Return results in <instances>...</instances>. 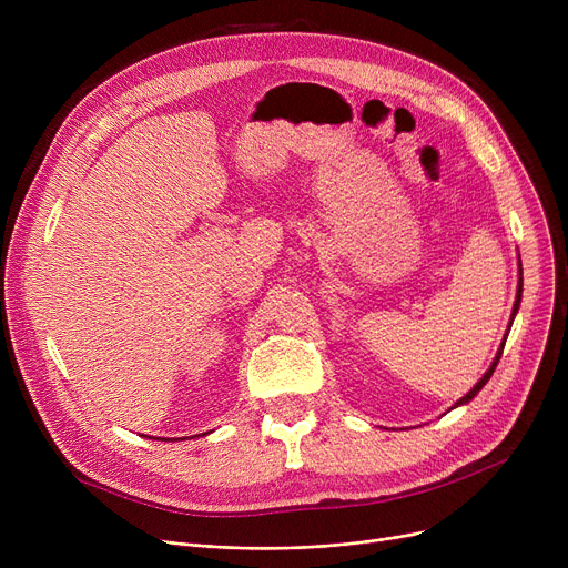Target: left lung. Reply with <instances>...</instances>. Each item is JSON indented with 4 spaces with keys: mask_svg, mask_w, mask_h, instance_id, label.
I'll return each instance as SVG.
<instances>
[{
    "mask_svg": "<svg viewBox=\"0 0 568 568\" xmlns=\"http://www.w3.org/2000/svg\"><path fill=\"white\" fill-rule=\"evenodd\" d=\"M520 300H523V264L518 262V290H516V302H514V311H511V322H509V329H506V334H504V338H501V345H499V349H497V354H495V359H493V364H490V368L484 373V377L476 382L471 389L454 405V407H460V405H467L476 394H479L484 386H486V382L493 377V373H495V368H497V364H499V356H501V349H504V343H506V336H509V332H511V324H514V317H516V313H518V308H520ZM452 407V409H454Z\"/></svg>",
    "mask_w": 568,
    "mask_h": 568,
    "instance_id": "left-lung-1",
    "label": "left lung"
}]
</instances>
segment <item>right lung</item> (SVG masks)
<instances>
[{"label": "right lung", "instance_id": "add662e5", "mask_svg": "<svg viewBox=\"0 0 568 568\" xmlns=\"http://www.w3.org/2000/svg\"><path fill=\"white\" fill-rule=\"evenodd\" d=\"M209 433H212V430H209ZM200 435H206V433H200ZM193 437H197V435H193ZM159 439V437H156Z\"/></svg>", "mask_w": 568, "mask_h": 568}]
</instances>
